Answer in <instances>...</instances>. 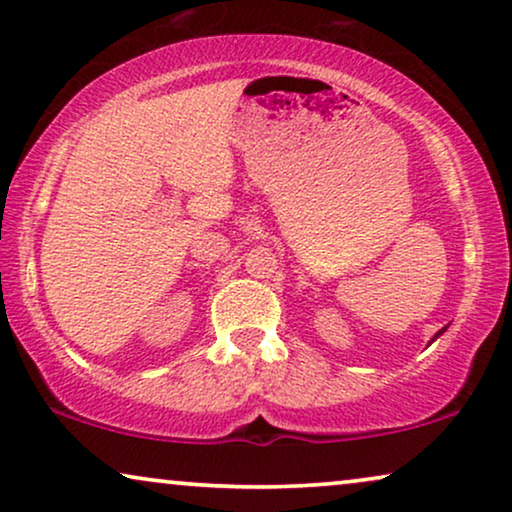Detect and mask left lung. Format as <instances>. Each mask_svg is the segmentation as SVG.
Listing matches in <instances>:
<instances>
[{
  "mask_svg": "<svg viewBox=\"0 0 512 512\" xmlns=\"http://www.w3.org/2000/svg\"><path fill=\"white\" fill-rule=\"evenodd\" d=\"M438 335H440V333H438Z\"/></svg>",
  "mask_w": 512,
  "mask_h": 512,
  "instance_id": "8db88e82",
  "label": "left lung"
}]
</instances>
